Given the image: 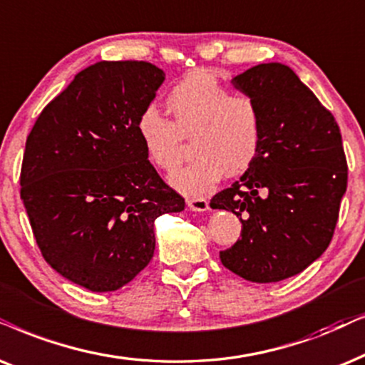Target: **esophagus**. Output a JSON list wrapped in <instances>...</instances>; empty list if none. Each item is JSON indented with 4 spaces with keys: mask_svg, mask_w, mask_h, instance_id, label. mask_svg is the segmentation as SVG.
<instances>
[{
    "mask_svg": "<svg viewBox=\"0 0 365 365\" xmlns=\"http://www.w3.org/2000/svg\"><path fill=\"white\" fill-rule=\"evenodd\" d=\"M187 207L191 211H207L210 210V202H207L205 197H189Z\"/></svg>",
    "mask_w": 365,
    "mask_h": 365,
    "instance_id": "34e87169",
    "label": "esophagus"
}]
</instances>
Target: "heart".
<instances>
[{
    "label": "heart",
    "instance_id": "b5f03b06",
    "mask_svg": "<svg viewBox=\"0 0 365 365\" xmlns=\"http://www.w3.org/2000/svg\"><path fill=\"white\" fill-rule=\"evenodd\" d=\"M173 122L150 108L137 124L148 159L164 173L181 164V137L191 135L194 159L174 174L171 184L187 196H202L223 174L246 171L263 139L257 101L248 93H230L215 75L194 70L171 88L165 98Z\"/></svg>",
    "mask_w": 365,
    "mask_h": 365
}]
</instances>
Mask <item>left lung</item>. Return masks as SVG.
I'll use <instances>...</instances> for the list:
<instances>
[{"label":"left lung","mask_w":365,"mask_h":365,"mask_svg":"<svg viewBox=\"0 0 365 365\" xmlns=\"http://www.w3.org/2000/svg\"><path fill=\"white\" fill-rule=\"evenodd\" d=\"M262 110L257 158L212 210L235 212L241 238L221 263L255 283L298 275L327 250L347 189V160L334 115L283 63H259L231 80Z\"/></svg>","instance_id":"obj_1"}]
</instances>
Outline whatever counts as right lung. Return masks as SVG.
<instances>
[{
	"label": "right lung",
	"instance_id": "add662e5",
	"mask_svg": "<svg viewBox=\"0 0 365 365\" xmlns=\"http://www.w3.org/2000/svg\"><path fill=\"white\" fill-rule=\"evenodd\" d=\"M164 78L148 61H97L41 110L26 139L21 200L38 248L90 292L134 280L154 255V221L184 210L137 134Z\"/></svg>",
	"mask_w": 365,
	"mask_h": 365
}]
</instances>
